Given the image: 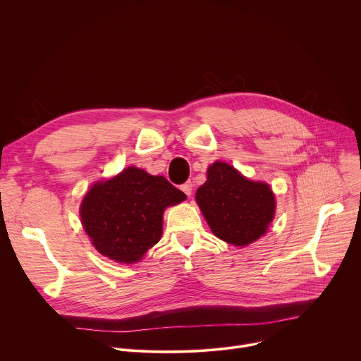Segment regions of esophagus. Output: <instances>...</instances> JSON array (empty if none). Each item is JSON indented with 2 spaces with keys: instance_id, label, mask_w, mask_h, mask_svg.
Returning a JSON list of instances; mask_svg holds the SVG:
<instances>
[{
  "instance_id": "1",
  "label": "esophagus",
  "mask_w": 361,
  "mask_h": 361,
  "mask_svg": "<svg viewBox=\"0 0 361 361\" xmlns=\"http://www.w3.org/2000/svg\"><path fill=\"white\" fill-rule=\"evenodd\" d=\"M181 191H183L185 195H191V192H192V184H191V181L184 183V184L181 185Z\"/></svg>"
}]
</instances>
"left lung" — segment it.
Returning <instances> with one entry per match:
<instances>
[{"instance_id":"obj_1","label":"left lung","mask_w":361,"mask_h":361,"mask_svg":"<svg viewBox=\"0 0 361 361\" xmlns=\"http://www.w3.org/2000/svg\"><path fill=\"white\" fill-rule=\"evenodd\" d=\"M195 200L212 231L233 245L260 238L274 217L271 188L250 181L226 163H214Z\"/></svg>"}]
</instances>
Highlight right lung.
I'll return each instance as SVG.
<instances>
[{"label": "right lung", "mask_w": 361, "mask_h": 361, "mask_svg": "<svg viewBox=\"0 0 361 361\" xmlns=\"http://www.w3.org/2000/svg\"><path fill=\"white\" fill-rule=\"evenodd\" d=\"M185 194L161 176L128 167L97 183L82 200L80 214L94 247L117 263L131 264L160 241L163 213Z\"/></svg>", "instance_id": "right-lung-1"}]
</instances>
